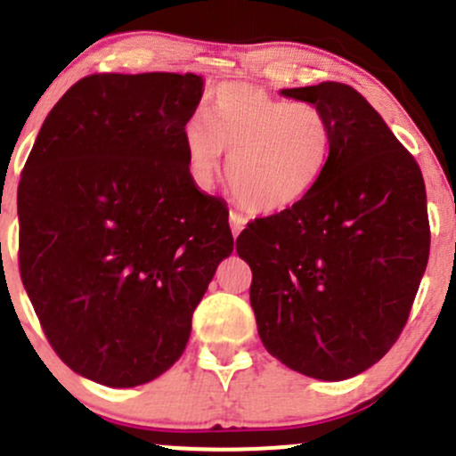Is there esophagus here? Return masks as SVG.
I'll return each mask as SVG.
<instances>
[{
    "label": "esophagus",
    "mask_w": 456,
    "mask_h": 456,
    "mask_svg": "<svg viewBox=\"0 0 456 456\" xmlns=\"http://www.w3.org/2000/svg\"><path fill=\"white\" fill-rule=\"evenodd\" d=\"M229 223H232V233H233V238H238V236H240L242 229H245L247 218H245V216H242V214H238V211H232V214H229Z\"/></svg>",
    "instance_id": "esophagus-1"
}]
</instances>
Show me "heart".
Segmentation results:
<instances>
[{
  "label": "heart",
  "instance_id": "1",
  "mask_svg": "<svg viewBox=\"0 0 456 456\" xmlns=\"http://www.w3.org/2000/svg\"><path fill=\"white\" fill-rule=\"evenodd\" d=\"M333 123L311 101H284L251 84L211 94L205 121L191 118L185 147L196 183L209 185L227 151V181L251 214H280L302 202L324 174Z\"/></svg>",
  "mask_w": 456,
  "mask_h": 456
}]
</instances>
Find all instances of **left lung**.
<instances>
[{
  "mask_svg": "<svg viewBox=\"0 0 456 456\" xmlns=\"http://www.w3.org/2000/svg\"><path fill=\"white\" fill-rule=\"evenodd\" d=\"M333 123L329 163L296 207L256 218L236 251L266 351L324 381L355 377L406 326L430 254L426 185L415 156L351 86L282 90Z\"/></svg>",
  "mask_w": 456,
  "mask_h": 456,
  "instance_id": "obj_1",
  "label": "left lung"
}]
</instances>
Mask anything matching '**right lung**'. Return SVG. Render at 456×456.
Instances as JSON below:
<instances>
[{"label":"right lung","mask_w":456,"mask_h":456,"mask_svg":"<svg viewBox=\"0 0 456 456\" xmlns=\"http://www.w3.org/2000/svg\"><path fill=\"white\" fill-rule=\"evenodd\" d=\"M200 96L191 72L84 77L21 172V282L54 353L96 384L163 375L233 251L227 205L190 174L185 126Z\"/></svg>","instance_id":"right-lung-1"}]
</instances>
